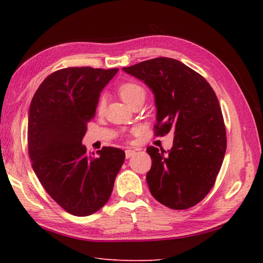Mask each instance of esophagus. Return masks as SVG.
<instances>
[{
    "instance_id": "34e87169",
    "label": "esophagus",
    "mask_w": 263,
    "mask_h": 263,
    "mask_svg": "<svg viewBox=\"0 0 263 263\" xmlns=\"http://www.w3.org/2000/svg\"><path fill=\"white\" fill-rule=\"evenodd\" d=\"M136 154V150H132V149H126L125 150V157L126 158H130V157H132L133 155Z\"/></svg>"
}]
</instances>
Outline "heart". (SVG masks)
<instances>
[{"label": "heart", "instance_id": "obj_1", "mask_svg": "<svg viewBox=\"0 0 263 263\" xmlns=\"http://www.w3.org/2000/svg\"><path fill=\"white\" fill-rule=\"evenodd\" d=\"M120 96L123 99V102L127 104V106L132 104L137 100H144L146 98V90L144 88L138 83L135 82H127L121 86L120 88ZM105 107V98H100L98 102L97 109L98 111H102Z\"/></svg>", "mask_w": 263, "mask_h": 263}]
</instances>
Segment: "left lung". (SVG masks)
<instances>
[{
	"label": "left lung",
	"instance_id": "left-lung-1",
	"mask_svg": "<svg viewBox=\"0 0 263 263\" xmlns=\"http://www.w3.org/2000/svg\"><path fill=\"white\" fill-rule=\"evenodd\" d=\"M123 71L153 91L156 136L174 130L168 153L147 148L153 160L146 177L150 193L171 209L191 208L214 186L226 152V128L214 89L198 72L170 58Z\"/></svg>",
	"mask_w": 263,
	"mask_h": 263
}]
</instances>
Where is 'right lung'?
Wrapping results in <instances>:
<instances>
[{
	"label": "right lung",
	"instance_id": "1",
	"mask_svg": "<svg viewBox=\"0 0 263 263\" xmlns=\"http://www.w3.org/2000/svg\"><path fill=\"white\" fill-rule=\"evenodd\" d=\"M119 69L68 68L49 74L28 111V153L46 192L69 214L92 215L107 202L125 154L104 147L87 152L82 138L100 92Z\"/></svg>",
	"mask_w": 263,
	"mask_h": 263
}]
</instances>
